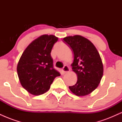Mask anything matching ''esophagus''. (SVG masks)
Masks as SVG:
<instances>
[{
	"label": "esophagus",
	"mask_w": 122,
	"mask_h": 122,
	"mask_svg": "<svg viewBox=\"0 0 122 122\" xmlns=\"http://www.w3.org/2000/svg\"><path fill=\"white\" fill-rule=\"evenodd\" d=\"M62 72H64V73H66L69 72L70 69H69V67L68 66L65 65L64 67H63V68L62 69Z\"/></svg>",
	"instance_id": "1"
}]
</instances>
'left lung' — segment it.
Returning <instances> with one entry per match:
<instances>
[{
  "label": "left lung",
  "mask_w": 122,
  "mask_h": 122,
  "mask_svg": "<svg viewBox=\"0 0 122 122\" xmlns=\"http://www.w3.org/2000/svg\"><path fill=\"white\" fill-rule=\"evenodd\" d=\"M63 41L71 47L74 54L72 69L77 76L75 85L69 86L72 93L85 96L97 87L103 75L101 57L94 45L81 36H69Z\"/></svg>",
  "instance_id": "left-lung-1"
}]
</instances>
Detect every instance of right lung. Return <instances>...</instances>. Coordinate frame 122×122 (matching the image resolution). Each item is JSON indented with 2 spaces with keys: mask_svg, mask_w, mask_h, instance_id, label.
<instances>
[{
  "mask_svg": "<svg viewBox=\"0 0 122 122\" xmlns=\"http://www.w3.org/2000/svg\"><path fill=\"white\" fill-rule=\"evenodd\" d=\"M58 38L43 35L30 43L22 53L17 65L22 86L34 95H40L49 89L54 79L60 73L53 68L51 49Z\"/></svg>",
  "mask_w": 122,
  "mask_h": 122,
  "instance_id": "right-lung-1",
  "label": "right lung"
}]
</instances>
